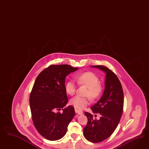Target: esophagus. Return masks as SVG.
I'll return each mask as SVG.
<instances>
[{"instance_id":"1","label":"esophagus","mask_w":149,"mask_h":149,"mask_svg":"<svg viewBox=\"0 0 149 149\" xmlns=\"http://www.w3.org/2000/svg\"><path fill=\"white\" fill-rule=\"evenodd\" d=\"M75 113H77L79 115H82L83 113V111L80 110H77V109H75Z\"/></svg>"}]
</instances>
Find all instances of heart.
<instances>
[{
  "mask_svg": "<svg viewBox=\"0 0 149 149\" xmlns=\"http://www.w3.org/2000/svg\"><path fill=\"white\" fill-rule=\"evenodd\" d=\"M76 80L79 84L85 85L88 87L86 95L89 96L92 100L98 99L103 92V86L99 84L100 80L98 77L94 72H82L76 76ZM65 90L68 95H72L77 91L75 82L70 80L66 83ZM90 99L88 97H82L76 96L70 99V103L75 108L83 109L90 103Z\"/></svg>",
  "mask_w": 149,
  "mask_h": 149,
  "instance_id": "1",
  "label": "heart"
}]
</instances>
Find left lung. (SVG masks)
<instances>
[{
  "mask_svg": "<svg viewBox=\"0 0 149 149\" xmlns=\"http://www.w3.org/2000/svg\"><path fill=\"white\" fill-rule=\"evenodd\" d=\"M106 73L105 90L100 99L91 107L93 113H99V120L94 119L90 113L86 112L88 121L84 128V135L87 140L99 143L105 140L116 128L122 116L124 95L122 85L116 75L104 65H94Z\"/></svg>",
  "mask_w": 149,
  "mask_h": 149,
  "instance_id": "8db88e82",
  "label": "left lung"
}]
</instances>
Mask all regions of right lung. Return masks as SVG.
I'll return each mask as SVG.
<instances>
[{
    "label": "right lung",
    "mask_w": 149,
    "mask_h": 149,
    "mask_svg": "<svg viewBox=\"0 0 149 149\" xmlns=\"http://www.w3.org/2000/svg\"><path fill=\"white\" fill-rule=\"evenodd\" d=\"M68 64L51 65L38 75L29 97L33 124L39 133L47 140H58L67 133L75 116L72 106L62 109L68 103L65 77L77 70Z\"/></svg>",
    "instance_id": "obj_1"
}]
</instances>
